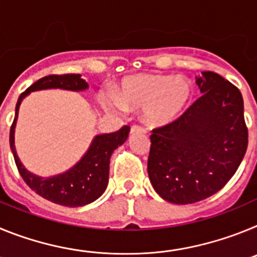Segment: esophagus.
I'll use <instances>...</instances> for the list:
<instances>
[{
    "instance_id": "1",
    "label": "esophagus",
    "mask_w": 257,
    "mask_h": 257,
    "mask_svg": "<svg viewBox=\"0 0 257 257\" xmlns=\"http://www.w3.org/2000/svg\"><path fill=\"white\" fill-rule=\"evenodd\" d=\"M131 134H135V133H145V128L142 126H138V124H134L133 127H131L130 130Z\"/></svg>"
}]
</instances>
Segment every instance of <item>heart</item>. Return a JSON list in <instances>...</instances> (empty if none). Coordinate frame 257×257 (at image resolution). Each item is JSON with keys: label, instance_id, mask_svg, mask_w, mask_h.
Returning a JSON list of instances; mask_svg holds the SVG:
<instances>
[{"label": "heart", "instance_id": "heart-1", "mask_svg": "<svg viewBox=\"0 0 257 257\" xmlns=\"http://www.w3.org/2000/svg\"><path fill=\"white\" fill-rule=\"evenodd\" d=\"M192 97L193 85L185 77L140 73L122 79L118 94L101 95V104L108 110L117 112L143 108L144 121L149 126L161 127L178 121Z\"/></svg>", "mask_w": 257, "mask_h": 257}]
</instances>
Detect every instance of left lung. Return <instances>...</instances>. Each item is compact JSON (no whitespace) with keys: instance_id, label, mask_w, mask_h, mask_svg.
I'll return each instance as SVG.
<instances>
[{"instance_id":"8db88e82","label":"left lung","mask_w":257,"mask_h":257,"mask_svg":"<svg viewBox=\"0 0 257 257\" xmlns=\"http://www.w3.org/2000/svg\"><path fill=\"white\" fill-rule=\"evenodd\" d=\"M202 96L178 121L152 131L149 180L160 197L189 205L219 192L239 167L248 144L243 97L213 72L196 77Z\"/></svg>"}]
</instances>
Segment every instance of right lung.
Returning a JSON list of instances; mask_svg holds the SVG:
<instances>
[{"label":"right lung","instance_id":"obj_1","mask_svg":"<svg viewBox=\"0 0 257 257\" xmlns=\"http://www.w3.org/2000/svg\"><path fill=\"white\" fill-rule=\"evenodd\" d=\"M47 88L85 91L88 88V83L81 78V74H61V76L51 74L38 79L33 85L29 86L20 95L15 106V118L10 128V148L23 180L38 196L44 197L45 199L54 202L56 205L81 207L96 201L105 192L109 180L110 156L114 149L126 142L130 133V127L123 126L115 133L95 136L82 158L67 171L49 178L38 176L28 171L20 162L15 148V127H17L18 114L23 99L28 96L31 92L47 90Z\"/></svg>","mask_w":257,"mask_h":257}]
</instances>
